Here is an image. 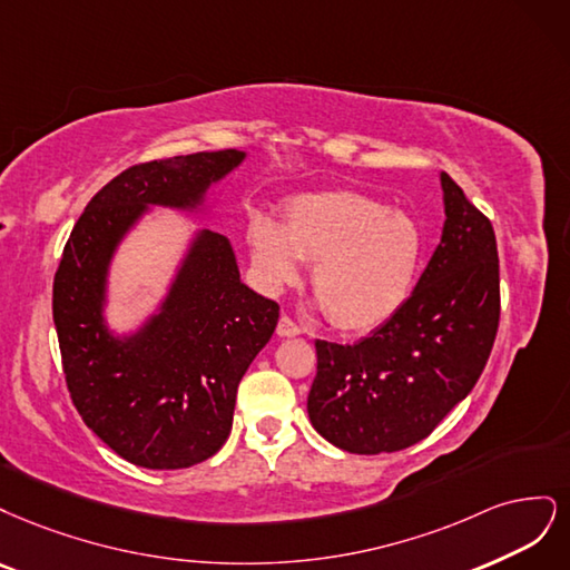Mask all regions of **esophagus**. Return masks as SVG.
Here are the masks:
<instances>
[{
  "label": "esophagus",
  "mask_w": 570,
  "mask_h": 570,
  "mask_svg": "<svg viewBox=\"0 0 570 570\" xmlns=\"http://www.w3.org/2000/svg\"><path fill=\"white\" fill-rule=\"evenodd\" d=\"M303 332V328L293 322L288 315H282L279 317V324H277V334L284 336V338H291V336H298Z\"/></svg>",
  "instance_id": "obj_1"
}]
</instances>
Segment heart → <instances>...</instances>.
I'll return each instance as SVG.
<instances>
[{
    "label": "heart",
    "mask_w": 570,
    "mask_h": 570,
    "mask_svg": "<svg viewBox=\"0 0 570 570\" xmlns=\"http://www.w3.org/2000/svg\"><path fill=\"white\" fill-rule=\"evenodd\" d=\"M248 248L267 288L296 282L301 261L312 263L309 286L328 322L343 332H370L410 298L424 242L410 217L334 189L291 198L284 225L255 215Z\"/></svg>",
    "instance_id": "1"
}]
</instances>
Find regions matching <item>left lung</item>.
<instances>
[{
  "label": "left lung",
  "instance_id": "1",
  "mask_svg": "<svg viewBox=\"0 0 570 570\" xmlns=\"http://www.w3.org/2000/svg\"><path fill=\"white\" fill-rule=\"evenodd\" d=\"M440 185L443 236L405 305L355 345L315 341L307 414L345 452H397L431 435L471 393L498 336L494 229L448 173Z\"/></svg>",
  "mask_w": 570,
  "mask_h": 570
}]
</instances>
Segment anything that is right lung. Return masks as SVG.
<instances>
[{
  "label": "right lung",
  "instance_id": "right-lung-1",
  "mask_svg": "<svg viewBox=\"0 0 570 570\" xmlns=\"http://www.w3.org/2000/svg\"><path fill=\"white\" fill-rule=\"evenodd\" d=\"M244 158L225 149L132 165L89 200L66 242L51 309L68 393L130 464L187 469L223 448L238 381L279 322V305L238 277L227 238L204 229L137 334L116 338L104 324L108 265L146 208H198Z\"/></svg>",
  "mask_w": 570,
  "mask_h": 570
}]
</instances>
